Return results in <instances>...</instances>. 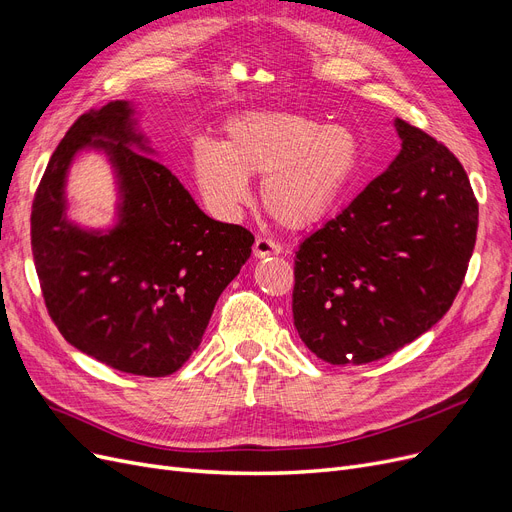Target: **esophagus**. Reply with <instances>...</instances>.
<instances>
[{"label": "esophagus", "instance_id": "esophagus-1", "mask_svg": "<svg viewBox=\"0 0 512 512\" xmlns=\"http://www.w3.org/2000/svg\"><path fill=\"white\" fill-rule=\"evenodd\" d=\"M283 252V248H281V243H277V241H273V239H266V237H258L256 241H254V256L256 258H266V256H277V254H281Z\"/></svg>", "mask_w": 512, "mask_h": 512}]
</instances>
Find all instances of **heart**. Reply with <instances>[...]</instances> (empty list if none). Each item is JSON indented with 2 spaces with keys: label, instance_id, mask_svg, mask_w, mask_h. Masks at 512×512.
Listing matches in <instances>:
<instances>
[{
  "label": "heart",
  "instance_id": "1",
  "mask_svg": "<svg viewBox=\"0 0 512 512\" xmlns=\"http://www.w3.org/2000/svg\"><path fill=\"white\" fill-rule=\"evenodd\" d=\"M191 175L208 210L233 221L252 200L248 177H262L260 200L275 223L304 229L323 221L360 166L356 135L294 112L250 110L227 120L225 141L191 145Z\"/></svg>",
  "mask_w": 512,
  "mask_h": 512
}]
</instances>
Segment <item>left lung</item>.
Listing matches in <instances>:
<instances>
[{
  "mask_svg": "<svg viewBox=\"0 0 512 512\" xmlns=\"http://www.w3.org/2000/svg\"><path fill=\"white\" fill-rule=\"evenodd\" d=\"M385 173L296 252L294 325L329 364H367L410 344L452 306L477 237V200L456 156L394 120Z\"/></svg>",
  "mask_w": 512,
  "mask_h": 512,
  "instance_id": "left-lung-1",
  "label": "left lung"
}]
</instances>
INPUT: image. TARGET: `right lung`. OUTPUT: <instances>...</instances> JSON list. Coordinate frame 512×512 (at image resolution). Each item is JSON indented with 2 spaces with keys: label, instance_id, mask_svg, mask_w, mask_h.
I'll list each match as a JSON object with an SVG mask.
<instances>
[{
  "label": "right lung",
  "instance_id": "right-lung-1",
  "mask_svg": "<svg viewBox=\"0 0 512 512\" xmlns=\"http://www.w3.org/2000/svg\"><path fill=\"white\" fill-rule=\"evenodd\" d=\"M83 151L115 177L108 228L67 216V175ZM135 102L83 114L35 193L31 243L43 298L68 344L112 369L164 377L202 344L214 304L252 254L254 235L218 223L158 162Z\"/></svg>",
  "mask_w": 512,
  "mask_h": 512
}]
</instances>
